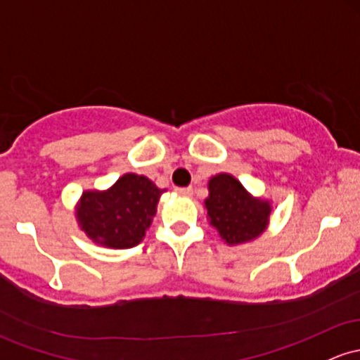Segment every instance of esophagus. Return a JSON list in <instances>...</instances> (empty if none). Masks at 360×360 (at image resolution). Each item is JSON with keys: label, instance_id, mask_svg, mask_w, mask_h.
Here are the masks:
<instances>
[{"label": "esophagus", "instance_id": "esophagus-1", "mask_svg": "<svg viewBox=\"0 0 360 360\" xmlns=\"http://www.w3.org/2000/svg\"><path fill=\"white\" fill-rule=\"evenodd\" d=\"M176 193L181 196H191L193 188H176Z\"/></svg>", "mask_w": 360, "mask_h": 360}]
</instances>
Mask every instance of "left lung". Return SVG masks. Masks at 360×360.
Here are the masks:
<instances>
[{"label": "left lung", "instance_id": "8db88e82", "mask_svg": "<svg viewBox=\"0 0 360 360\" xmlns=\"http://www.w3.org/2000/svg\"><path fill=\"white\" fill-rule=\"evenodd\" d=\"M210 196L205 207L210 224L229 244H240L258 238L268 224L271 208L268 201L255 200L236 177L219 174L208 183Z\"/></svg>", "mask_w": 360, "mask_h": 360}]
</instances>
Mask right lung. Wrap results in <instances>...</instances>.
<instances>
[{"instance_id":"obj_1","label":"right lung","mask_w":360,"mask_h":360,"mask_svg":"<svg viewBox=\"0 0 360 360\" xmlns=\"http://www.w3.org/2000/svg\"><path fill=\"white\" fill-rule=\"evenodd\" d=\"M162 195L148 177L124 174L104 193H84L77 217L90 239L126 250L140 244Z\"/></svg>"}]
</instances>
